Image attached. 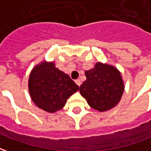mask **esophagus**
Returning a JSON list of instances; mask_svg holds the SVG:
<instances>
[{
    "mask_svg": "<svg viewBox=\"0 0 151 151\" xmlns=\"http://www.w3.org/2000/svg\"><path fill=\"white\" fill-rule=\"evenodd\" d=\"M75 82H76V84L78 86H81V83H82V82H81V80H80V79H76Z\"/></svg>",
    "mask_w": 151,
    "mask_h": 151,
    "instance_id": "1",
    "label": "esophagus"
}]
</instances>
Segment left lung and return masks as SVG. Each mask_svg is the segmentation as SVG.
<instances>
[{
	"instance_id": "obj_1",
	"label": "left lung",
	"mask_w": 151,
	"mask_h": 151,
	"mask_svg": "<svg viewBox=\"0 0 151 151\" xmlns=\"http://www.w3.org/2000/svg\"><path fill=\"white\" fill-rule=\"evenodd\" d=\"M86 77L79 91L90 107L106 111L116 107L123 95L124 84L120 72L115 66L97 62L85 72Z\"/></svg>"
}]
</instances>
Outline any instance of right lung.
Instances as JSON below:
<instances>
[{"label":"right lung","instance_id":"add662e5","mask_svg":"<svg viewBox=\"0 0 151 151\" xmlns=\"http://www.w3.org/2000/svg\"><path fill=\"white\" fill-rule=\"evenodd\" d=\"M28 89L31 100L38 108L54 113L64 108L67 99L79 87L53 61L43 60L31 71Z\"/></svg>","mask_w":151,"mask_h":151}]
</instances>
